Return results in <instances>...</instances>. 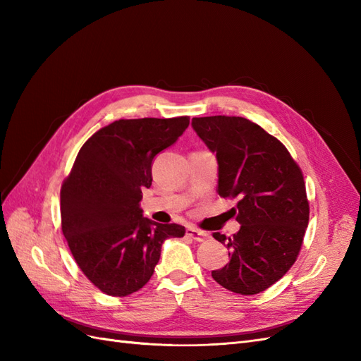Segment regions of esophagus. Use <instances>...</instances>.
Instances as JSON below:
<instances>
[{
  "mask_svg": "<svg viewBox=\"0 0 361 361\" xmlns=\"http://www.w3.org/2000/svg\"><path fill=\"white\" fill-rule=\"evenodd\" d=\"M187 235L197 243H204L206 239H209V235H207L206 232H200V231H197V228H191V227L187 231Z\"/></svg>",
  "mask_w": 361,
  "mask_h": 361,
  "instance_id": "obj_1",
  "label": "esophagus"
}]
</instances>
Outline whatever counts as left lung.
<instances>
[{"mask_svg":"<svg viewBox=\"0 0 361 361\" xmlns=\"http://www.w3.org/2000/svg\"><path fill=\"white\" fill-rule=\"evenodd\" d=\"M192 128L216 154V191L238 199L241 224L233 236L214 233L231 260L212 277L235 293L264 292L300 255L310 214L302 171L281 141L244 117H194Z\"/></svg>","mask_w":361,"mask_h":361,"instance_id":"1","label":"left lung"}]
</instances>
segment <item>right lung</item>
I'll return each mask as SVG.
<instances>
[{
  "mask_svg": "<svg viewBox=\"0 0 361 361\" xmlns=\"http://www.w3.org/2000/svg\"><path fill=\"white\" fill-rule=\"evenodd\" d=\"M190 125L188 116L120 118L80 149L60 191L61 231L82 274L111 297H126L154 276L167 238L185 227L143 216L152 161Z\"/></svg>",
  "mask_w": 361,
  "mask_h": 361,
  "instance_id": "obj_1",
  "label": "right lung"
}]
</instances>
